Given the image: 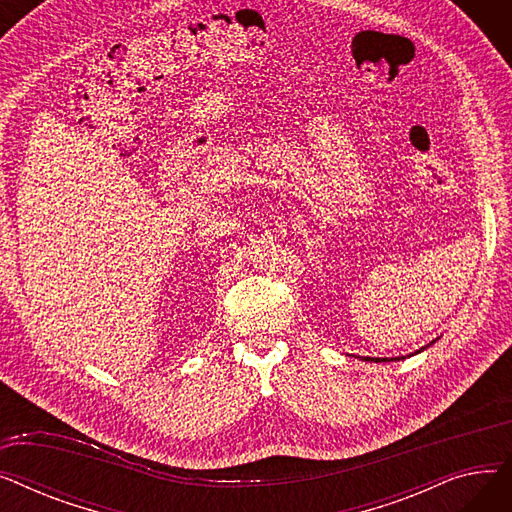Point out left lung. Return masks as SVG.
<instances>
[{"label":"left lung","instance_id":"8db88e82","mask_svg":"<svg viewBox=\"0 0 512 512\" xmlns=\"http://www.w3.org/2000/svg\"><path fill=\"white\" fill-rule=\"evenodd\" d=\"M423 348H427V346H423ZM423 348H421V351H423ZM365 361H375V363H378V361H390V359H375V357L371 359V357H367Z\"/></svg>","mask_w":512,"mask_h":512}]
</instances>
